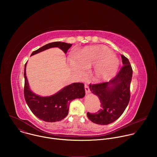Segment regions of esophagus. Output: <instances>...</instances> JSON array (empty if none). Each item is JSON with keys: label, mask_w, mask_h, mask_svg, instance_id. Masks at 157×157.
I'll list each match as a JSON object with an SVG mask.
<instances>
[{"label": "esophagus", "mask_w": 157, "mask_h": 157, "mask_svg": "<svg viewBox=\"0 0 157 157\" xmlns=\"http://www.w3.org/2000/svg\"><path fill=\"white\" fill-rule=\"evenodd\" d=\"M84 89H85V91H86V94L90 93V89H89V88L87 84H84Z\"/></svg>", "instance_id": "34e87169"}]
</instances>
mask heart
<instances>
[{
    "label": "heart",
    "instance_id": "heart-1",
    "mask_svg": "<svg viewBox=\"0 0 157 157\" xmlns=\"http://www.w3.org/2000/svg\"><path fill=\"white\" fill-rule=\"evenodd\" d=\"M68 61L71 70L78 74L92 67V75L99 80L113 78L120 63L118 57L104 45L87 47L78 52L76 55L70 54Z\"/></svg>",
    "mask_w": 157,
    "mask_h": 157
}]
</instances>
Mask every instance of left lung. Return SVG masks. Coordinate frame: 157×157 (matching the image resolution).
<instances>
[{
    "label": "left lung",
    "instance_id": "8db88e82",
    "mask_svg": "<svg viewBox=\"0 0 157 157\" xmlns=\"http://www.w3.org/2000/svg\"><path fill=\"white\" fill-rule=\"evenodd\" d=\"M123 66L116 76L109 82L90 84L92 93L98 96L101 108L97 113H87L88 119L99 125H107L118 119L130 100V86L132 69L128 59L121 55Z\"/></svg>",
    "mask_w": 157,
    "mask_h": 157
}]
</instances>
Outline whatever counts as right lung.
I'll list each match as a JSON object with an SVG mask.
<instances>
[{"mask_svg": "<svg viewBox=\"0 0 157 157\" xmlns=\"http://www.w3.org/2000/svg\"><path fill=\"white\" fill-rule=\"evenodd\" d=\"M71 46V43L53 42L34 51L31 56L55 47L59 48L66 54ZM27 63L24 69V97L29 107L36 117L43 121L55 122L63 120L68 114L70 102L75 99L84 97V85L81 82L72 83L64 87L53 95L41 96L33 93L30 87L26 75Z\"/></svg>", "mask_w": 157, "mask_h": 157, "instance_id": "right-lung-1", "label": "right lung"}]
</instances>
